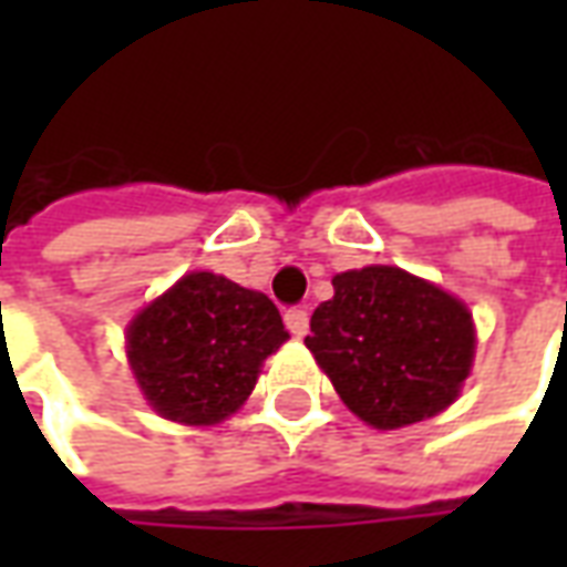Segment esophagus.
Here are the masks:
<instances>
[{
  "instance_id": "1",
  "label": "esophagus",
  "mask_w": 567,
  "mask_h": 567,
  "mask_svg": "<svg viewBox=\"0 0 567 567\" xmlns=\"http://www.w3.org/2000/svg\"><path fill=\"white\" fill-rule=\"evenodd\" d=\"M285 324H288V331L295 333V337H303L309 331V312L300 307L288 309L285 312Z\"/></svg>"
}]
</instances>
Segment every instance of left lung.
Here are the masks:
<instances>
[{"label":"left lung","mask_w":567,"mask_h":567,"mask_svg":"<svg viewBox=\"0 0 567 567\" xmlns=\"http://www.w3.org/2000/svg\"><path fill=\"white\" fill-rule=\"evenodd\" d=\"M309 331L307 349L340 401L380 431L437 416L474 364V319L462 300L385 264L337 272Z\"/></svg>","instance_id":"8db88e82"}]
</instances>
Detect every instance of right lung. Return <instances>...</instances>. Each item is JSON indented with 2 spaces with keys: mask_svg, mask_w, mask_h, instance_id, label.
<instances>
[{
  "mask_svg": "<svg viewBox=\"0 0 567 567\" xmlns=\"http://www.w3.org/2000/svg\"><path fill=\"white\" fill-rule=\"evenodd\" d=\"M288 340L270 297L215 272H187L127 328V361L145 401L169 422L218 425Z\"/></svg>",
  "mask_w": 567,
  "mask_h": 567,
  "instance_id": "obj_1",
  "label": "right lung"
}]
</instances>
